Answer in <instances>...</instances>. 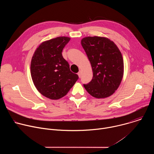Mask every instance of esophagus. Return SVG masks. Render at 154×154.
<instances>
[{
    "label": "esophagus",
    "instance_id": "obj_1",
    "mask_svg": "<svg viewBox=\"0 0 154 154\" xmlns=\"http://www.w3.org/2000/svg\"><path fill=\"white\" fill-rule=\"evenodd\" d=\"M77 74H78L79 78H80V77H81V75H82V72H81V71H80L78 72Z\"/></svg>",
    "mask_w": 154,
    "mask_h": 154
}]
</instances>
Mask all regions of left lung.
Instances as JSON below:
<instances>
[{"label":"left lung","instance_id":"obj_1","mask_svg":"<svg viewBox=\"0 0 154 154\" xmlns=\"http://www.w3.org/2000/svg\"><path fill=\"white\" fill-rule=\"evenodd\" d=\"M93 72L91 81L83 84L92 96L100 99L112 95L122 81L124 61L113 41L107 38L88 36L81 40Z\"/></svg>","mask_w":154,"mask_h":154}]
</instances>
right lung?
Wrapping results in <instances>:
<instances>
[{
  "label": "right lung",
  "instance_id": "add662e5",
  "mask_svg": "<svg viewBox=\"0 0 154 154\" xmlns=\"http://www.w3.org/2000/svg\"><path fill=\"white\" fill-rule=\"evenodd\" d=\"M70 38L60 36L42 42L32 57L30 72L37 90L52 100L59 99L69 92L79 79L72 72L62 51Z\"/></svg>",
  "mask_w": 154,
  "mask_h": 154
}]
</instances>
